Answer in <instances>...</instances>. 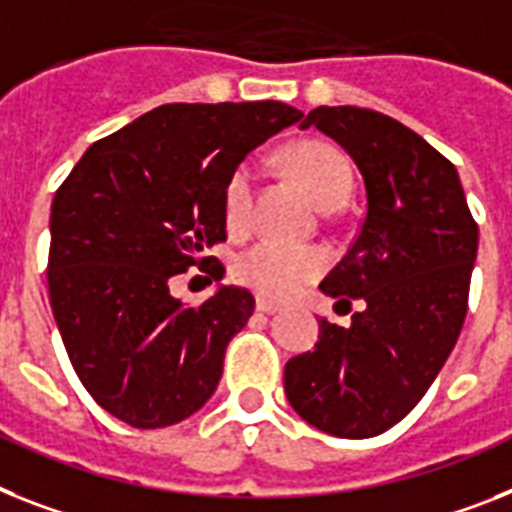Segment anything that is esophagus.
I'll list each match as a JSON object with an SVG mask.
<instances>
[{
	"instance_id": "1",
	"label": "esophagus",
	"mask_w": 512,
	"mask_h": 512,
	"mask_svg": "<svg viewBox=\"0 0 512 512\" xmlns=\"http://www.w3.org/2000/svg\"><path fill=\"white\" fill-rule=\"evenodd\" d=\"M256 311H261V314H277L280 306L272 301H266V298H259V301H256Z\"/></svg>"
}]
</instances>
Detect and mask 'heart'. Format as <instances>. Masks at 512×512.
Wrapping results in <instances>:
<instances>
[{
    "label": "heart",
    "instance_id": "1",
    "mask_svg": "<svg viewBox=\"0 0 512 512\" xmlns=\"http://www.w3.org/2000/svg\"><path fill=\"white\" fill-rule=\"evenodd\" d=\"M287 170L322 211H335L348 201L353 175L348 159L329 143L301 141L285 154ZM256 172L248 162L232 170L225 185V219L230 230H243L251 219ZM327 269V253L314 246H290L264 240L235 261V277L253 293L285 301Z\"/></svg>",
    "mask_w": 512,
    "mask_h": 512
}]
</instances>
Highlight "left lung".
Segmentation results:
<instances>
[{"mask_svg":"<svg viewBox=\"0 0 512 512\" xmlns=\"http://www.w3.org/2000/svg\"><path fill=\"white\" fill-rule=\"evenodd\" d=\"M316 128L348 151L366 188V217L324 277L337 303L361 301L348 327L322 319L314 350L285 366V395L316 429L377 437L416 408L466 319L479 251L458 170L403 122L361 107H316Z\"/></svg>","mask_w":512,"mask_h":512,"instance_id":"8db88e82","label":"left lung"}]
</instances>
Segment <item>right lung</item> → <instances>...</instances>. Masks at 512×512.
<instances>
[{"instance_id":"right-lung-1","label":"right lung","mask_w":512,"mask_h":512,"mask_svg":"<svg viewBox=\"0 0 512 512\" xmlns=\"http://www.w3.org/2000/svg\"><path fill=\"white\" fill-rule=\"evenodd\" d=\"M303 117L282 101L167 104L96 141L52 204L49 301L91 398L135 429H162L217 390L227 342L253 295L217 285L201 306L170 290L227 238L225 185L274 133ZM222 280V264L209 269Z\"/></svg>"}]
</instances>
